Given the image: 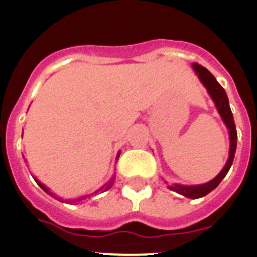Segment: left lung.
Returning <instances> with one entry per match:
<instances>
[{"mask_svg":"<svg viewBox=\"0 0 257 257\" xmlns=\"http://www.w3.org/2000/svg\"><path fill=\"white\" fill-rule=\"evenodd\" d=\"M193 70L196 72V74L198 76L199 81L202 82V85L207 88L208 95L211 96V99L215 103L217 112H219L220 117H221L222 122L225 123L226 128L229 131V140H230V145H229V157L228 161H226L225 166L222 167V170L220 171V174L217 175L216 178H213L212 180H210L208 183L205 184H198V185H183V184H172L170 185L169 189L174 190V192L179 193L181 196L187 197V198L197 199L201 198V197L207 196L208 193L212 192L215 188L221 183V180L226 176L229 169L231 167V163L234 160L235 149H237V128H235L234 118L231 114L230 106H229V100L228 95H226L225 90L221 87L219 82L216 81V78L212 76L210 70L206 69L205 67L197 64V63H193L192 64Z\"/></svg>","mask_w":257,"mask_h":257,"instance_id":"obj_1","label":"left lung"}]
</instances>
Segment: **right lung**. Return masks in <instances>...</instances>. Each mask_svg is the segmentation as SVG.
Instances as JSON below:
<instances>
[{"label":"right lung","mask_w":257,"mask_h":257,"mask_svg":"<svg viewBox=\"0 0 257 257\" xmlns=\"http://www.w3.org/2000/svg\"><path fill=\"white\" fill-rule=\"evenodd\" d=\"M119 154H121V152H118V154H117V160L118 158H119ZM114 179H115V175H113L112 176V179H110V180L108 181V183L105 184V185H103V187L100 188V189L99 190H96V192L95 193H97V192H100V190H103V192H105V190H108V189H110V188L113 187V184H114ZM35 180H36V183L38 184V185H40L41 188H42V189L45 190V192L47 193V194H50V196H52L54 197V198H56L58 199V201H60V202H67V203H77V202H79V201H82V199H85V198H87V197H90V196H83V197H81V198H78V199H63V198H60V197H58V196H55V194H54V193H51L50 192V189L47 187H45L44 184L41 183L40 180H37V179L35 178Z\"/></svg>","instance_id":"obj_1"}]
</instances>
